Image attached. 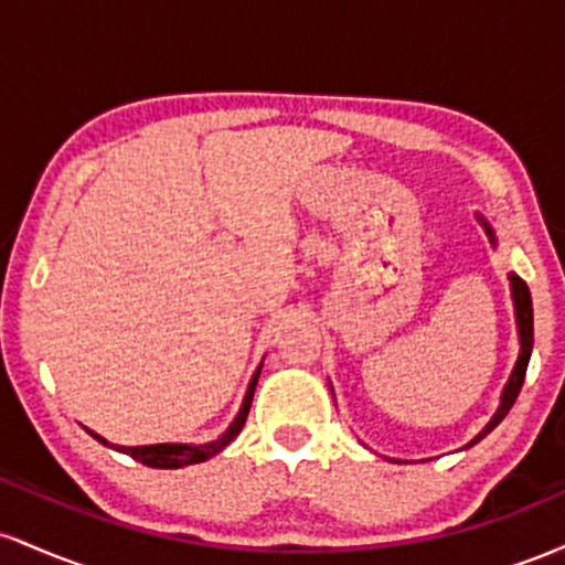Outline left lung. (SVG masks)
Listing matches in <instances>:
<instances>
[{
	"label": "left lung",
	"instance_id": "8db88e82",
	"mask_svg": "<svg viewBox=\"0 0 565 565\" xmlns=\"http://www.w3.org/2000/svg\"><path fill=\"white\" fill-rule=\"evenodd\" d=\"M486 233H489L491 242H494V233H491L489 225H486ZM510 281H512V300H515L518 334H521V355H518V364H515V369H512L510 382H508V387H504L502 404H499L497 414H494V417H491V423L486 425L483 430L470 440L468 446L478 444V440H481L486 433H491L499 423H502L504 414L510 412V406L515 404L518 393H521L523 380H526V366H529V359H531V345H534V310H531V291L526 287V281H523V278H518V276H510Z\"/></svg>",
	"mask_w": 565,
	"mask_h": 565
}]
</instances>
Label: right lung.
Segmentation results:
<instances>
[{"mask_svg":"<svg viewBox=\"0 0 565 565\" xmlns=\"http://www.w3.org/2000/svg\"><path fill=\"white\" fill-rule=\"evenodd\" d=\"M257 377H260V369L255 372V377H252L249 387H246V395H244V404H242V412H238V417L233 419V425L228 430L223 433L217 440H212V444H199V446H191V444H153V446H114V449L129 454L132 459H138V462L148 465V468H159V470H178V468H185V465H199V462H206L210 457H215L217 451H223L225 446L231 444L233 438L242 433V427L246 423V414H249V406H252V395H255V387H257ZM89 436L95 440H100V444H108L106 438L95 436L93 430H89ZM111 446V444H108Z\"/></svg>","mask_w":565,"mask_h":565,"instance_id":"right-lung-1","label":"right lung"}]
</instances>
